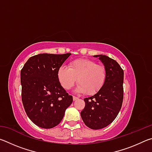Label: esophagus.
Segmentation results:
<instances>
[{
	"label": "esophagus",
	"instance_id": "1",
	"mask_svg": "<svg viewBox=\"0 0 152 152\" xmlns=\"http://www.w3.org/2000/svg\"><path fill=\"white\" fill-rule=\"evenodd\" d=\"M78 97H76L75 96H73V100H74V101H76V100H78Z\"/></svg>",
	"mask_w": 152,
	"mask_h": 152
}]
</instances>
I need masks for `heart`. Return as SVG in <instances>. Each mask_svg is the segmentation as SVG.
Wrapping results in <instances>:
<instances>
[{
  "label": "heart",
  "instance_id": "obj_1",
  "mask_svg": "<svg viewBox=\"0 0 152 152\" xmlns=\"http://www.w3.org/2000/svg\"><path fill=\"white\" fill-rule=\"evenodd\" d=\"M58 78L64 89L69 90L77 80L76 91L87 95L97 93L107 79V70L104 66L88 59H78L71 61L69 68L64 66L58 70ZM78 79H77V78Z\"/></svg>",
  "mask_w": 152,
  "mask_h": 152
}]
</instances>
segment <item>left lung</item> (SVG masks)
I'll return each mask as SVG.
<instances>
[{"instance_id": "obj_1", "label": "left lung", "mask_w": 152, "mask_h": 152, "mask_svg": "<svg viewBox=\"0 0 152 152\" xmlns=\"http://www.w3.org/2000/svg\"><path fill=\"white\" fill-rule=\"evenodd\" d=\"M107 70V79L101 89L92 96L85 98V107L80 113L87 127L100 129L110 125L122 107L123 100V69L116 61L104 55H96Z\"/></svg>"}]
</instances>
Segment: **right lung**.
I'll list each match as a JSON object with an SVG mask.
<instances>
[{"label":"right lung","mask_w":152,"mask_h":152,"mask_svg":"<svg viewBox=\"0 0 152 152\" xmlns=\"http://www.w3.org/2000/svg\"><path fill=\"white\" fill-rule=\"evenodd\" d=\"M70 53L31 57L20 71L21 99L28 117L38 127L51 129L61 122L73 97L61 86L58 70Z\"/></svg>","instance_id":"add662e5"}]
</instances>
